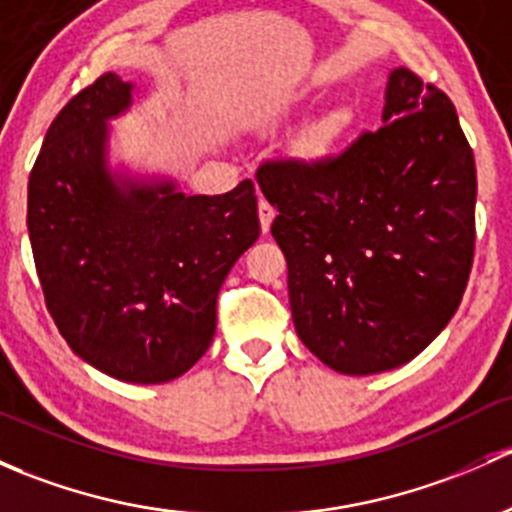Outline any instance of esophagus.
<instances>
[{
  "label": "esophagus",
  "mask_w": 512,
  "mask_h": 512,
  "mask_svg": "<svg viewBox=\"0 0 512 512\" xmlns=\"http://www.w3.org/2000/svg\"><path fill=\"white\" fill-rule=\"evenodd\" d=\"M257 211H260L262 233H267V230H270V225H272V220H274V208L265 201V198H260V206H257Z\"/></svg>",
  "instance_id": "obj_1"
}]
</instances>
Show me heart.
I'll list each match as a JSON object with an SVG mask.
<instances>
[{
    "label": "heart",
    "mask_w": 512,
    "mask_h": 512,
    "mask_svg": "<svg viewBox=\"0 0 512 512\" xmlns=\"http://www.w3.org/2000/svg\"><path fill=\"white\" fill-rule=\"evenodd\" d=\"M346 127H348V120L346 115H341V112L326 117L324 122H319V125L311 129L309 139H306V154H309V157H321V154H326L328 149L343 137Z\"/></svg>",
    "instance_id": "b5f03b06"
}]
</instances>
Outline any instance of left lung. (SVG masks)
<instances>
[{
	"instance_id": "obj_1",
	"label": "left lung",
	"mask_w": 512,
	"mask_h": 512,
	"mask_svg": "<svg viewBox=\"0 0 512 512\" xmlns=\"http://www.w3.org/2000/svg\"><path fill=\"white\" fill-rule=\"evenodd\" d=\"M301 343L343 375L410 363L444 331L469 282L476 161L451 100L407 68L387 75L383 125L343 154L267 161Z\"/></svg>"
}]
</instances>
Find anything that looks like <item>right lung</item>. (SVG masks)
<instances>
[{"instance_id":"1","label":"right lung","mask_w":512,"mask_h":512,"mask_svg":"<svg viewBox=\"0 0 512 512\" xmlns=\"http://www.w3.org/2000/svg\"><path fill=\"white\" fill-rule=\"evenodd\" d=\"M132 102L134 83L105 73L58 112L29 176L26 225L71 351L110 378L157 385L208 351L218 292L260 218L250 179L186 196L169 176L112 169L110 120Z\"/></svg>"}]
</instances>
